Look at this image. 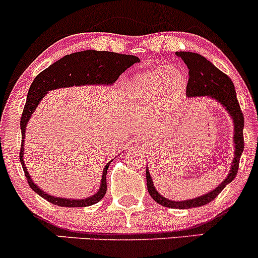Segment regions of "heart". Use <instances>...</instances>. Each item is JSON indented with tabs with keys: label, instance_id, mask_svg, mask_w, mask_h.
Masks as SVG:
<instances>
[{
	"label": "heart",
	"instance_id": "b5f03b06",
	"mask_svg": "<svg viewBox=\"0 0 258 258\" xmlns=\"http://www.w3.org/2000/svg\"><path fill=\"white\" fill-rule=\"evenodd\" d=\"M187 81L176 66H158L137 73L124 86L128 105L136 111L154 109L161 114L185 98Z\"/></svg>",
	"mask_w": 258,
	"mask_h": 258
}]
</instances>
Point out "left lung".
Masks as SVG:
<instances>
[{
  "instance_id": "8db88e82",
  "label": "left lung",
  "mask_w": 258,
  "mask_h": 258,
  "mask_svg": "<svg viewBox=\"0 0 258 258\" xmlns=\"http://www.w3.org/2000/svg\"><path fill=\"white\" fill-rule=\"evenodd\" d=\"M176 55L182 58L186 66L188 69V83L186 97L187 98H212L213 100L218 101L230 115L233 118L234 123V158L231 163V168L229 170L228 176L218 185V187L212 189L202 196L191 198V200L185 201H171L161 196L153 183L151 172L148 168L146 169L147 177V187L151 197L159 205L168 208H179V209H188L195 207H201L213 201L223 188L236 176L237 170H239V161L244 152V136H242V130H244V115H242L241 109H240L239 101L236 98V92H235L234 83L231 79L223 73L219 69H217L211 61L203 57L202 55L196 52H187V51H177Z\"/></svg>"
}]
</instances>
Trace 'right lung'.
Returning a JSON list of instances; mask_svg holds the SVG:
<instances>
[{
	"mask_svg": "<svg viewBox=\"0 0 258 258\" xmlns=\"http://www.w3.org/2000/svg\"><path fill=\"white\" fill-rule=\"evenodd\" d=\"M137 62H140V58L134 55H122V53L110 52V51L84 50L66 55L36 76L28 90L27 101H25L21 118L22 147L19 159H21V164L23 166L25 177L30 188H33L39 196L60 207H87V206L95 205L106 194V171L111 163L110 160L104 168L100 187L97 194L87 198L73 200V198L51 196L39 187L36 183H34L24 164L25 128L44 95H46L50 90L67 87L111 86L124 71Z\"/></svg>",
	"mask_w": 258,
	"mask_h": 258,
	"instance_id": "1",
	"label": "right lung"
}]
</instances>
